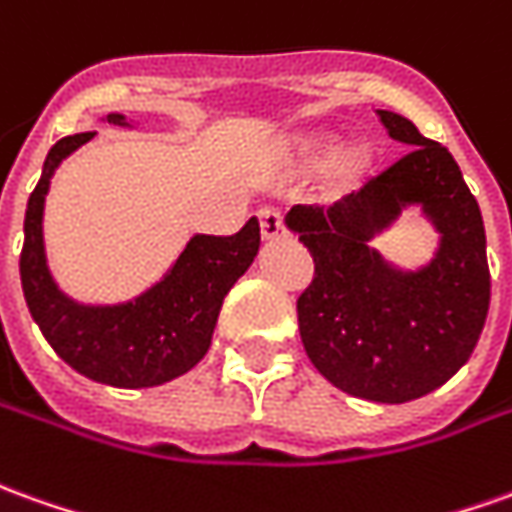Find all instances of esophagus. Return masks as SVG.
<instances>
[{"mask_svg": "<svg viewBox=\"0 0 512 512\" xmlns=\"http://www.w3.org/2000/svg\"><path fill=\"white\" fill-rule=\"evenodd\" d=\"M257 219H260V235H263L266 241H274V238H282V235H285V224H282L280 210L263 207V210L257 213Z\"/></svg>", "mask_w": 512, "mask_h": 512, "instance_id": "34e87169", "label": "esophagus"}]
</instances>
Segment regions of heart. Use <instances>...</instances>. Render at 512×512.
I'll use <instances>...</instances> for the list:
<instances>
[{
    "label": "heart",
    "instance_id": "obj_1",
    "mask_svg": "<svg viewBox=\"0 0 512 512\" xmlns=\"http://www.w3.org/2000/svg\"><path fill=\"white\" fill-rule=\"evenodd\" d=\"M335 149V138L330 135H318V138H310L302 149V155L310 166H318L324 163L327 157L332 155ZM368 163H371V146L366 144H352L349 149H343V155L335 160V180L349 185V182H357L363 174H366Z\"/></svg>",
    "mask_w": 512,
    "mask_h": 512
}]
</instances>
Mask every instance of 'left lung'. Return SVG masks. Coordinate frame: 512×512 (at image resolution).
<instances>
[{
  "label": "left lung",
  "mask_w": 512,
  "mask_h": 512,
  "mask_svg": "<svg viewBox=\"0 0 512 512\" xmlns=\"http://www.w3.org/2000/svg\"><path fill=\"white\" fill-rule=\"evenodd\" d=\"M377 113L410 149L335 205L291 207L285 224L316 263L296 302L310 363L349 396L402 405L441 388L471 357L491 305V271L480 205L455 157L405 116ZM407 206L439 232L436 255L418 269L393 267L370 246Z\"/></svg>",
  "instance_id": "8db88e82"
}]
</instances>
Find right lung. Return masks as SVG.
Returning a JSON list of instances; mask_svg holds the SVG:
<instances>
[{
	"label": "right lung",
	"instance_id": "add662e5",
	"mask_svg": "<svg viewBox=\"0 0 512 512\" xmlns=\"http://www.w3.org/2000/svg\"><path fill=\"white\" fill-rule=\"evenodd\" d=\"M107 124L130 127L121 113ZM96 132L60 138L44 160L24 216L21 288L35 324L57 355L88 380L113 388H152L180 377L207 355L224 296L252 266L260 224L235 235H194L160 280L119 305H82L60 291L44 246V205L57 166Z\"/></svg>",
	"mask_w": 512,
	"mask_h": 512
}]
</instances>
